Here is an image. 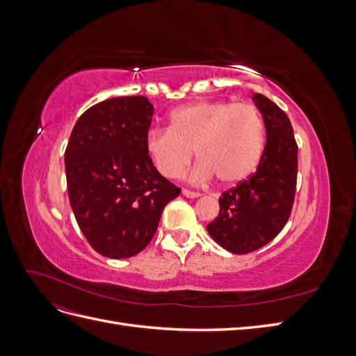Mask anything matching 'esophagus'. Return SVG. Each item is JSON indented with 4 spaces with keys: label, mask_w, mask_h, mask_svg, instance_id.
<instances>
[{
    "label": "esophagus",
    "mask_w": 356,
    "mask_h": 356,
    "mask_svg": "<svg viewBox=\"0 0 356 356\" xmlns=\"http://www.w3.org/2000/svg\"><path fill=\"white\" fill-rule=\"evenodd\" d=\"M182 195H184L186 197L195 199V197H199V196H200V193H197V191H191V190H187V188H182Z\"/></svg>",
    "instance_id": "34e87169"
}]
</instances>
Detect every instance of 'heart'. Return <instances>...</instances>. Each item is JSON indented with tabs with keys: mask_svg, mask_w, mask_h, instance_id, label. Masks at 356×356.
I'll list each match as a JSON object with an SVG mask.
<instances>
[{
	"mask_svg": "<svg viewBox=\"0 0 356 356\" xmlns=\"http://www.w3.org/2000/svg\"><path fill=\"white\" fill-rule=\"evenodd\" d=\"M266 143L263 117L251 104L199 101L172 111L169 129H152L145 153L161 177L175 178L191 160H200L190 178L217 177L232 186L252 174Z\"/></svg>",
	"mask_w": 356,
	"mask_h": 356,
	"instance_id": "obj_1",
	"label": "heart"
}]
</instances>
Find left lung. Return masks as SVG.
<instances>
[{
  "instance_id": "obj_1",
  "label": "left lung",
  "mask_w": 356,
  "mask_h": 356,
  "mask_svg": "<svg viewBox=\"0 0 356 356\" xmlns=\"http://www.w3.org/2000/svg\"><path fill=\"white\" fill-rule=\"evenodd\" d=\"M252 101L267 135L260 163L250 178L222 193L218 217L207 225L211 238L233 254L252 252L276 238L297 186V143L288 115L261 93Z\"/></svg>"
}]
</instances>
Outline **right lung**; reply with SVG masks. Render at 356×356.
<instances>
[{"label":"right lung","instance_id":"obj_1","mask_svg":"<svg viewBox=\"0 0 356 356\" xmlns=\"http://www.w3.org/2000/svg\"><path fill=\"white\" fill-rule=\"evenodd\" d=\"M154 106L145 96L96 104L75 123L65 149L75 220L96 252L129 258L152 242L161 212L181 188L145 153Z\"/></svg>","mask_w":356,"mask_h":356}]
</instances>
